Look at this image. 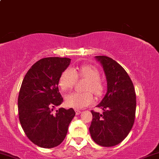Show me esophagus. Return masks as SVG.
<instances>
[{"mask_svg": "<svg viewBox=\"0 0 159 159\" xmlns=\"http://www.w3.org/2000/svg\"><path fill=\"white\" fill-rule=\"evenodd\" d=\"M75 114L77 115H80L81 113V110H77V109H76V110H75Z\"/></svg>", "mask_w": 159, "mask_h": 159, "instance_id": "34e87169", "label": "esophagus"}]
</instances>
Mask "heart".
I'll return each mask as SVG.
<instances>
[{
  "label": "heart",
  "instance_id": "heart-1",
  "mask_svg": "<svg viewBox=\"0 0 159 159\" xmlns=\"http://www.w3.org/2000/svg\"><path fill=\"white\" fill-rule=\"evenodd\" d=\"M78 77L87 79L84 90L91 91L96 95H101L103 85L99 79V72L96 68L90 65H83L77 70L67 68L64 70L59 78L58 84L63 90H68L73 87ZM94 101L90 92L78 93L73 92L65 96V104L69 107L82 109Z\"/></svg>",
  "mask_w": 159,
  "mask_h": 159
}]
</instances>
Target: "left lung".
<instances>
[{
	"mask_svg": "<svg viewBox=\"0 0 159 159\" xmlns=\"http://www.w3.org/2000/svg\"><path fill=\"white\" fill-rule=\"evenodd\" d=\"M95 59L103 66L107 89L97 105L102 114L92 110L89 127L92 139L102 147L116 146L130 132L135 121L136 97L134 86L127 72L116 61L99 55Z\"/></svg>",
	"mask_w": 159,
	"mask_h": 159,
	"instance_id": "left-lung-1",
	"label": "left lung"
}]
</instances>
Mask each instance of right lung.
<instances>
[{
  "label": "right lung",
  "mask_w": 159,
  "mask_h": 159,
  "mask_svg": "<svg viewBox=\"0 0 159 159\" xmlns=\"http://www.w3.org/2000/svg\"><path fill=\"white\" fill-rule=\"evenodd\" d=\"M71 59L49 57L32 66L22 81L18 99L20 123L32 143L43 148L58 146L64 140L70 122L75 116L72 108L55 107L63 102L58 81Z\"/></svg>",
  "instance_id": "obj_1"
}]
</instances>
